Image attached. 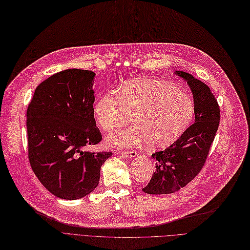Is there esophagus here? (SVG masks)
I'll return each instance as SVG.
<instances>
[{
	"instance_id": "esophagus-1",
	"label": "esophagus",
	"mask_w": 250,
	"mask_h": 250,
	"mask_svg": "<svg viewBox=\"0 0 250 250\" xmlns=\"http://www.w3.org/2000/svg\"><path fill=\"white\" fill-rule=\"evenodd\" d=\"M122 154L126 159H133L137 155V152L136 151H123Z\"/></svg>"
}]
</instances>
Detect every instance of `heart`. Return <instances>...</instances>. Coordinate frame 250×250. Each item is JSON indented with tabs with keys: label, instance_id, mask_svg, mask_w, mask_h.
<instances>
[{
	"label": "heart",
	"instance_id": "b5f03b06",
	"mask_svg": "<svg viewBox=\"0 0 250 250\" xmlns=\"http://www.w3.org/2000/svg\"><path fill=\"white\" fill-rule=\"evenodd\" d=\"M193 115L188 96L174 85L151 79L125 82L116 92H108L95 107V118L105 131H114L137 122L122 132L110 134L111 146L133 147L148 141L152 148H163L176 141Z\"/></svg>",
	"mask_w": 250,
	"mask_h": 250
}]
</instances>
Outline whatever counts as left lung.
<instances>
[{"instance_id": "1", "label": "left lung", "mask_w": 250, "mask_h": 250, "mask_svg": "<svg viewBox=\"0 0 250 250\" xmlns=\"http://www.w3.org/2000/svg\"><path fill=\"white\" fill-rule=\"evenodd\" d=\"M175 74L187 80L191 89L195 123L172 145L151 155L156 169L143 188L150 195L175 192L197 176L207 160L219 125V106L210 88L189 73L175 71Z\"/></svg>"}]
</instances>
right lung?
Here are the masks:
<instances>
[{"instance_id": "add662e5", "label": "right lung", "mask_w": 250, "mask_h": 250, "mask_svg": "<svg viewBox=\"0 0 250 250\" xmlns=\"http://www.w3.org/2000/svg\"><path fill=\"white\" fill-rule=\"evenodd\" d=\"M96 74L68 69L37 86L26 111L29 160L35 175L55 197L77 200L99 184L112 152L83 151L102 135L94 117Z\"/></svg>"}]
</instances>
